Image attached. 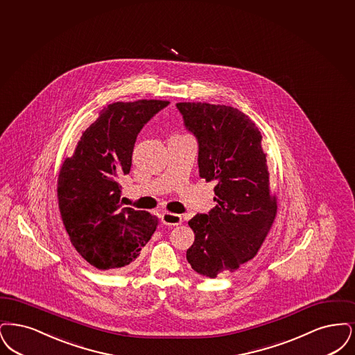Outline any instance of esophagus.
I'll use <instances>...</instances> for the list:
<instances>
[{"instance_id":"34e87169","label":"esophagus","mask_w":355,"mask_h":355,"mask_svg":"<svg viewBox=\"0 0 355 355\" xmlns=\"http://www.w3.org/2000/svg\"><path fill=\"white\" fill-rule=\"evenodd\" d=\"M160 220L164 225H179L182 224V216L176 215V214H170V212H163L160 215Z\"/></svg>"}]
</instances>
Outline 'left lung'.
I'll return each instance as SVG.
<instances>
[{"label":"left lung","instance_id":"8db88e82","mask_svg":"<svg viewBox=\"0 0 355 355\" xmlns=\"http://www.w3.org/2000/svg\"><path fill=\"white\" fill-rule=\"evenodd\" d=\"M176 107L198 140L199 176L216 182V207L188 221L195 241L187 260L199 275L225 276L257 254L277 212L261 132L231 106L184 102Z\"/></svg>","mask_w":355,"mask_h":355}]
</instances>
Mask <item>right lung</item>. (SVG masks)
Wrapping results in <instances>:
<instances>
[{"instance_id": "obj_1", "label": "right lung", "mask_w": 355, "mask_h": 355, "mask_svg": "<svg viewBox=\"0 0 355 355\" xmlns=\"http://www.w3.org/2000/svg\"><path fill=\"white\" fill-rule=\"evenodd\" d=\"M168 105L146 99L110 105L62 164V221L78 253L101 270H128L156 231V217L122 208L119 179L130 172L139 132Z\"/></svg>"}]
</instances>
